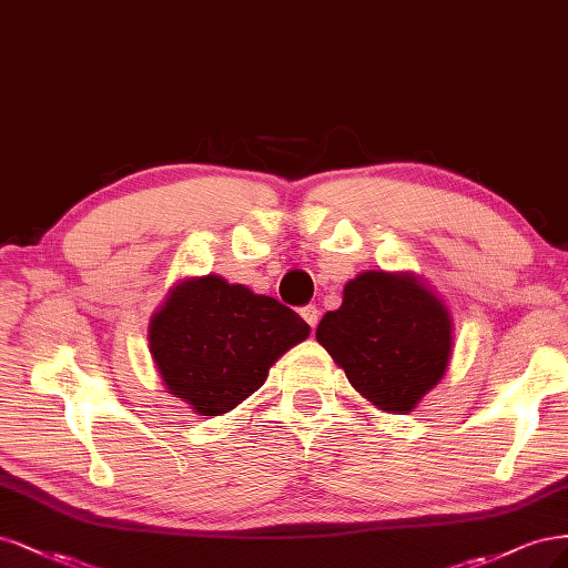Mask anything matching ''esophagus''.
I'll list each match as a JSON object with an SVG mask.
<instances>
[{
    "instance_id": "obj_1",
    "label": "esophagus",
    "mask_w": 568,
    "mask_h": 568,
    "mask_svg": "<svg viewBox=\"0 0 568 568\" xmlns=\"http://www.w3.org/2000/svg\"><path fill=\"white\" fill-rule=\"evenodd\" d=\"M300 316H302L311 327H316V323H318V308H316L314 304H306V306L300 308Z\"/></svg>"
}]
</instances>
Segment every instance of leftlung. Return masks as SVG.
Instances as JSON below:
<instances>
[{"mask_svg":"<svg viewBox=\"0 0 568 568\" xmlns=\"http://www.w3.org/2000/svg\"><path fill=\"white\" fill-rule=\"evenodd\" d=\"M316 339L342 365L352 387L382 410L408 413L444 377L450 316L413 276L368 271L344 285Z\"/></svg>","mask_w":568,"mask_h":568,"instance_id":"1","label":"left lung"}]
</instances>
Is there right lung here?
I'll return each instance as SVG.
<instances>
[{
    "label": "right lung",
    "instance_id": "add662e5",
    "mask_svg": "<svg viewBox=\"0 0 568 568\" xmlns=\"http://www.w3.org/2000/svg\"><path fill=\"white\" fill-rule=\"evenodd\" d=\"M149 333L170 394L200 415H222L262 387L308 325L278 300L205 276L176 285Z\"/></svg>",
    "mask_w": 568,
    "mask_h": 568
}]
</instances>
